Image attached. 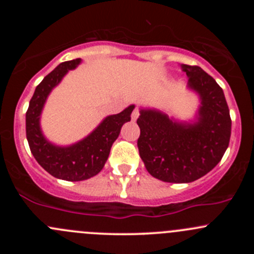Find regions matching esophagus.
<instances>
[{
	"mask_svg": "<svg viewBox=\"0 0 254 254\" xmlns=\"http://www.w3.org/2000/svg\"><path fill=\"white\" fill-rule=\"evenodd\" d=\"M137 118H139V111H137V109H134V111H132V113H131V119L135 122Z\"/></svg>",
	"mask_w": 254,
	"mask_h": 254,
	"instance_id": "1",
	"label": "esophagus"
}]
</instances>
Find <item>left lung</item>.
<instances>
[{"instance_id":"obj_1","label":"left lung","mask_w":254,"mask_h":254,"mask_svg":"<svg viewBox=\"0 0 254 254\" xmlns=\"http://www.w3.org/2000/svg\"><path fill=\"white\" fill-rule=\"evenodd\" d=\"M190 88L201 98L199 120L179 124L166 114L142 111L137 119L140 157L151 176L168 183H189L221 161L231 136V118L222 88L203 68L182 65Z\"/></svg>"}]
</instances>
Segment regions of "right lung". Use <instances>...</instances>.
Listing matches in <instances>:
<instances>
[{
    "label": "right lung",
    "instance_id": "right-lung-1",
    "mask_svg": "<svg viewBox=\"0 0 254 254\" xmlns=\"http://www.w3.org/2000/svg\"><path fill=\"white\" fill-rule=\"evenodd\" d=\"M79 59L65 61L47 75L35 88L25 114V132L30 151L47 172L64 181H84L98 175L108 160L113 142L119 136L123 124L130 122L135 107L107 117L102 124L82 141L68 147H59L45 140L40 131L39 118L51 89L61 81L68 70L79 64Z\"/></svg>",
    "mask_w": 254,
    "mask_h": 254
}]
</instances>
